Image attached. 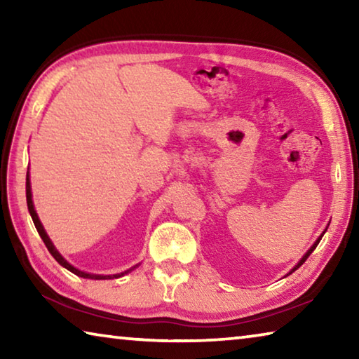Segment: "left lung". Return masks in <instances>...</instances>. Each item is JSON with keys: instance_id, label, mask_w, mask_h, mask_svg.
<instances>
[{"instance_id": "1", "label": "left lung", "mask_w": 359, "mask_h": 359, "mask_svg": "<svg viewBox=\"0 0 359 359\" xmlns=\"http://www.w3.org/2000/svg\"><path fill=\"white\" fill-rule=\"evenodd\" d=\"M327 226H330V224H327ZM326 229H327V228H326ZM326 229H325V231H323V233H321V234H320V238H318V239H317V241H315V242H313V245H312V247H311V248H309V250H307V252H306V253H304V257H302V258H301V259H299V263H297V264H296V266H294V267H293V269H291V271H290V272H288V274H287V276H290V274H293V272H294V271H296V269H297V267H299V266H301V264H302V263H304V261H306V259H307V258H309V257H311V253H312V252H313V250H315V247H317V245H318V242H320V241H321V238H323V234H325V233H326Z\"/></svg>"}]
</instances>
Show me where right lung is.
I'll return each mask as SVG.
<instances>
[{
    "mask_svg": "<svg viewBox=\"0 0 359 359\" xmlns=\"http://www.w3.org/2000/svg\"><path fill=\"white\" fill-rule=\"evenodd\" d=\"M27 204H28L29 215H32V218H33L34 226H36V229H38V233H39V236H41V239L44 241V244H46V247H47V250L50 252L52 257L58 261V264H62L63 267H66V269L71 271L72 274H76V276H79V277H83V278H92V280H107V278H118V277H121V276L128 274V272H131L133 269H136V267L139 266V264L133 266V267H130V269H126L125 272H120V274L101 276V274H90V272H83V271L77 269V267L72 266L71 263H68V261H66V259L62 257V253H60V252L57 250L55 245H53V242H52V241H50V238H48V236H47L44 226H42V223H41V220H39L38 214H36V210H34V204H33V198H32V182H29V171L27 172Z\"/></svg>",
    "mask_w": 359,
    "mask_h": 359,
    "instance_id": "right-lung-1",
    "label": "right lung"
}]
</instances>
